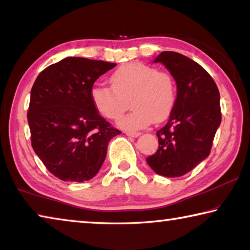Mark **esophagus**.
Instances as JSON below:
<instances>
[{"label": "esophagus", "mask_w": 250, "mask_h": 250, "mask_svg": "<svg viewBox=\"0 0 250 250\" xmlns=\"http://www.w3.org/2000/svg\"><path fill=\"white\" fill-rule=\"evenodd\" d=\"M125 134L129 135V137H133V138H137L140 135V132H137V131H125Z\"/></svg>", "instance_id": "esophagus-1"}]
</instances>
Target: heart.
Segmentation results:
<instances>
[{
	"label": "heart",
	"mask_w": 250,
	"mask_h": 250,
	"mask_svg": "<svg viewBox=\"0 0 250 250\" xmlns=\"http://www.w3.org/2000/svg\"><path fill=\"white\" fill-rule=\"evenodd\" d=\"M111 84H96L90 90V98L97 111L110 120L119 119L131 99L133 109L119 120V125L126 130L143 129L153 120H164L175 104L173 76L146 62L121 66L112 74Z\"/></svg>",
	"instance_id": "b5f03b06"
}]
</instances>
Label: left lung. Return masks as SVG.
Masks as SVG:
<instances>
[{
	"instance_id": "left-lung-1",
	"label": "left lung",
	"mask_w": 250,
	"mask_h": 250,
	"mask_svg": "<svg viewBox=\"0 0 250 250\" xmlns=\"http://www.w3.org/2000/svg\"><path fill=\"white\" fill-rule=\"evenodd\" d=\"M154 62L170 71L177 92L170 118L156 132L158 150L146 162L160 175L179 177L209 155L222 121L219 91L210 75L184 55L162 52Z\"/></svg>"
}]
</instances>
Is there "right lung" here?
Listing matches in <instances>:
<instances>
[{"label":"right lung","instance_id":"1","mask_svg":"<svg viewBox=\"0 0 250 250\" xmlns=\"http://www.w3.org/2000/svg\"><path fill=\"white\" fill-rule=\"evenodd\" d=\"M115 62L67 57L37 76L27 120L35 153L62 181L83 182L103 166L108 143L121 131L97 111L90 90Z\"/></svg>","mask_w":250,"mask_h":250}]
</instances>
